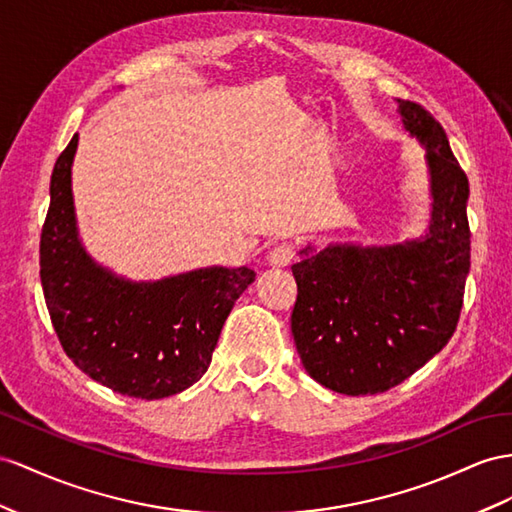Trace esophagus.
Wrapping results in <instances>:
<instances>
[{"label":"esophagus","mask_w":512,"mask_h":512,"mask_svg":"<svg viewBox=\"0 0 512 512\" xmlns=\"http://www.w3.org/2000/svg\"><path fill=\"white\" fill-rule=\"evenodd\" d=\"M292 259H294V246H292V244H277V246H272L270 251H268V255H266L268 266H272V268H285V266H290Z\"/></svg>","instance_id":"esophagus-1"}]
</instances>
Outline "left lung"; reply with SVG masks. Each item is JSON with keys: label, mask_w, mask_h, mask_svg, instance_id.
<instances>
[{"label": "left lung", "mask_w": 512, "mask_h": 512, "mask_svg": "<svg viewBox=\"0 0 512 512\" xmlns=\"http://www.w3.org/2000/svg\"><path fill=\"white\" fill-rule=\"evenodd\" d=\"M398 101L406 134L426 149V231L398 244H307L292 266V335L307 374L346 396L406 381L450 342L469 272V181L443 127Z\"/></svg>", "instance_id": "1"}]
</instances>
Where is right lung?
<instances>
[{
  "label": "right lung",
  "instance_id": "right-lung-1",
  "mask_svg": "<svg viewBox=\"0 0 512 512\" xmlns=\"http://www.w3.org/2000/svg\"><path fill=\"white\" fill-rule=\"evenodd\" d=\"M73 136L51 173L41 235V283L69 359L93 381L129 398L160 400L207 372L233 303L255 281L251 268H196L131 281L90 257L77 229Z\"/></svg>",
  "mask_w": 512,
  "mask_h": 512
}]
</instances>
